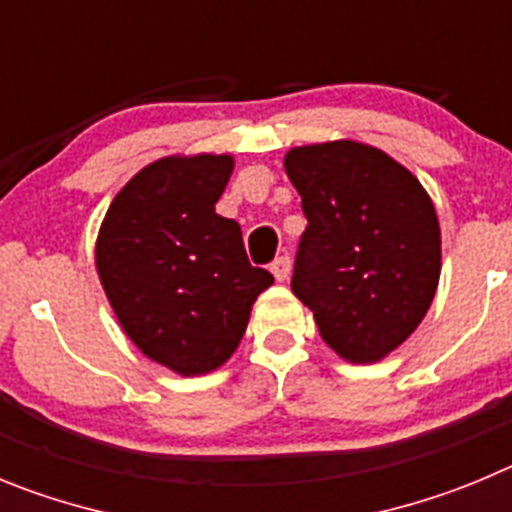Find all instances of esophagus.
Returning a JSON list of instances; mask_svg holds the SVG:
<instances>
[{
  "instance_id": "obj_1",
  "label": "esophagus",
  "mask_w": 512,
  "mask_h": 512,
  "mask_svg": "<svg viewBox=\"0 0 512 512\" xmlns=\"http://www.w3.org/2000/svg\"><path fill=\"white\" fill-rule=\"evenodd\" d=\"M270 270H273V275H275V280H278V283L288 280V275H290V257L288 255L275 257V262H273V265H270Z\"/></svg>"
}]
</instances>
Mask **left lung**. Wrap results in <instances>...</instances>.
I'll return each mask as SVG.
<instances>
[{"label":"left lung","instance_id":"left-lung-1","mask_svg":"<svg viewBox=\"0 0 512 512\" xmlns=\"http://www.w3.org/2000/svg\"><path fill=\"white\" fill-rule=\"evenodd\" d=\"M285 173L308 219L290 288L339 357L377 362L416 331L434 301V204L411 170L362 142L293 147Z\"/></svg>","mask_w":512,"mask_h":512}]
</instances>
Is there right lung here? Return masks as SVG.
Here are the masks:
<instances>
[{"label": "right lung", "instance_id": "add662e5", "mask_svg": "<svg viewBox=\"0 0 512 512\" xmlns=\"http://www.w3.org/2000/svg\"><path fill=\"white\" fill-rule=\"evenodd\" d=\"M234 160L150 163L114 196L96 239V270L124 334L183 377L216 370L239 347L273 275L247 260L242 229L216 214Z\"/></svg>", "mask_w": 512, "mask_h": 512}]
</instances>
